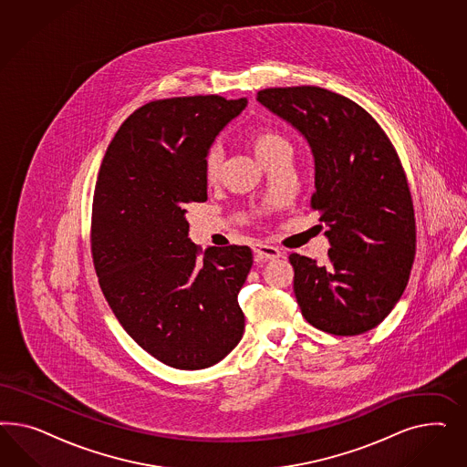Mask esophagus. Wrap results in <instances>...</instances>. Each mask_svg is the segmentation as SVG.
<instances>
[{"label": "esophagus", "mask_w": 467, "mask_h": 467, "mask_svg": "<svg viewBox=\"0 0 467 467\" xmlns=\"http://www.w3.org/2000/svg\"><path fill=\"white\" fill-rule=\"evenodd\" d=\"M254 256L256 260H277L283 256V252L275 246H270L265 243H256L254 244Z\"/></svg>", "instance_id": "esophagus-1"}]
</instances>
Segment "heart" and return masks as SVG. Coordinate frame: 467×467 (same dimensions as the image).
Here are the masks:
<instances>
[{
    "label": "heart",
    "mask_w": 467,
    "mask_h": 467,
    "mask_svg": "<svg viewBox=\"0 0 467 467\" xmlns=\"http://www.w3.org/2000/svg\"><path fill=\"white\" fill-rule=\"evenodd\" d=\"M248 145L252 147L254 156L260 162L281 149H289V143L283 135H279L272 130H265V128H258L252 131L248 137ZM223 164H224V154H223L221 147L213 145L203 157V176H205L207 183L213 184L219 182L221 172H223Z\"/></svg>",
    "instance_id": "b5f03b06"
}]
</instances>
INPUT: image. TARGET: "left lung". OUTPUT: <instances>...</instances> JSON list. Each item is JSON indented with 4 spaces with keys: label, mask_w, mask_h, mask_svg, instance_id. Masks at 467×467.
<instances>
[{
    "label": "left lung",
    "mask_w": 467,
    "mask_h": 467,
    "mask_svg": "<svg viewBox=\"0 0 467 467\" xmlns=\"http://www.w3.org/2000/svg\"><path fill=\"white\" fill-rule=\"evenodd\" d=\"M256 99L296 128L315 159L311 209L330 243L326 265L289 254L306 322L327 334L375 328L402 296L416 254V221L400 159L382 127L327 88L275 87Z\"/></svg>",
    "instance_id": "obj_1"
}]
</instances>
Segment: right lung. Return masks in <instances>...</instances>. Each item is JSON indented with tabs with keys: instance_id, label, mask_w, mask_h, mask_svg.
Returning a JSON list of instances; mask_svg holds the SVG:
<instances>
[{
	"instance_id": "1",
	"label": "right lung",
	"mask_w": 467,
	"mask_h": 467,
	"mask_svg": "<svg viewBox=\"0 0 467 467\" xmlns=\"http://www.w3.org/2000/svg\"><path fill=\"white\" fill-rule=\"evenodd\" d=\"M246 104L152 100L128 116L100 164L90 231L100 289L128 336L168 367H213L244 332L238 293L252 250L202 254L188 238L186 205L207 200L203 157Z\"/></svg>"
}]
</instances>
